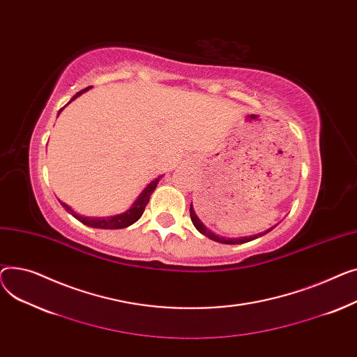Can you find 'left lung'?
Here are the masks:
<instances>
[{
  "instance_id": "obj_1",
  "label": "left lung",
  "mask_w": 357,
  "mask_h": 357,
  "mask_svg": "<svg viewBox=\"0 0 357 357\" xmlns=\"http://www.w3.org/2000/svg\"><path fill=\"white\" fill-rule=\"evenodd\" d=\"M190 218H192V222H193V225L196 226V229L199 230L200 234H203L204 236H207V238H211L212 241H216V242H220V243H227V245H239V243H246V242H249V241H254V239H257V238H259V236H262V235H265V234H268V232H271L272 230V227L271 229H268L266 232H264V234H258V235H254V236H246V238H236V239H226V238H222V236H219V235H215L213 232H211V230H208L202 222H200V219L196 216V213H195V211H193V206L190 204Z\"/></svg>"
}]
</instances>
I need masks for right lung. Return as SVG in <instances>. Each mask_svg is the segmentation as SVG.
<instances>
[{
    "mask_svg": "<svg viewBox=\"0 0 357 357\" xmlns=\"http://www.w3.org/2000/svg\"><path fill=\"white\" fill-rule=\"evenodd\" d=\"M91 88H92V86H89V88H86V89H83V91L77 92V93L70 99V102L75 100L79 95H82L83 92H86V91L91 89ZM63 108H65V107H63ZM63 108L59 111V114L63 111ZM158 181H160V177L155 178L154 181H151L149 185H146V187L144 188L142 193H141L139 197L135 200V203L131 206L130 211H127L125 213H121V215H116V216H109V218H83V216L75 213L68 204L61 203V202H60V203H61V206L65 207L66 211H68L73 218H76V219H77L79 222H82L83 225L91 226V227H98V229H123V227H127V226L135 223V222L142 216V213H144V211H145V206L149 204L150 196L153 195L154 188L157 187Z\"/></svg>",
    "mask_w": 357,
    "mask_h": 357,
    "instance_id": "add662e5",
    "label": "right lung"
}]
</instances>
